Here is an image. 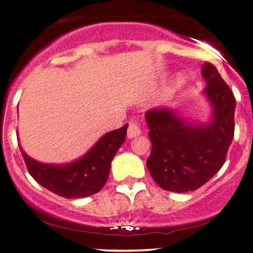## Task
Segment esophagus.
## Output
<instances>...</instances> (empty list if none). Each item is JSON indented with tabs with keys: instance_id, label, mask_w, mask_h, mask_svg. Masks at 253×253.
<instances>
[{
	"instance_id": "obj_1",
	"label": "esophagus",
	"mask_w": 253,
	"mask_h": 253,
	"mask_svg": "<svg viewBox=\"0 0 253 253\" xmlns=\"http://www.w3.org/2000/svg\"><path fill=\"white\" fill-rule=\"evenodd\" d=\"M140 133H141V129H140V126H139V124L134 120H130L128 123V129H127V136H128L129 139H132V138H135V136L140 135Z\"/></svg>"
}]
</instances>
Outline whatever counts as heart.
<instances>
[{
  "label": "heart",
  "mask_w": 253,
  "mask_h": 253,
  "mask_svg": "<svg viewBox=\"0 0 253 253\" xmlns=\"http://www.w3.org/2000/svg\"><path fill=\"white\" fill-rule=\"evenodd\" d=\"M185 83V78L182 76V75H177L176 78H175V82H173V85H172V89H181L183 85H184Z\"/></svg>",
  "instance_id": "b5f03b06"
}]
</instances>
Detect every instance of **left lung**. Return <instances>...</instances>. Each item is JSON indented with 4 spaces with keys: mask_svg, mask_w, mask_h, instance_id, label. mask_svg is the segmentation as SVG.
Returning <instances> with one entry per match:
<instances>
[{
    "mask_svg": "<svg viewBox=\"0 0 253 253\" xmlns=\"http://www.w3.org/2000/svg\"><path fill=\"white\" fill-rule=\"evenodd\" d=\"M203 89L213 108L206 125H191L176 110L157 108L145 114L152 149L147 169L162 189L187 193L199 189L221 169L234 135L233 92L213 64L202 65Z\"/></svg>",
    "mask_w": 253,
    "mask_h": 253,
    "instance_id": "left-lung-1",
    "label": "left lung"
}]
</instances>
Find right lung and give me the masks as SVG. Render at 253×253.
<instances>
[{"instance_id": "obj_1", "label": "right lung", "mask_w": 253, "mask_h": 253, "mask_svg": "<svg viewBox=\"0 0 253 253\" xmlns=\"http://www.w3.org/2000/svg\"><path fill=\"white\" fill-rule=\"evenodd\" d=\"M127 127L126 124L106 133L85 155L69 164L40 163L19 147L28 172L40 185L65 199H80L94 195L106 184L113 158L126 139Z\"/></svg>"}]
</instances>
